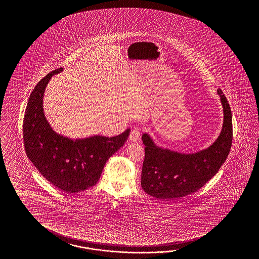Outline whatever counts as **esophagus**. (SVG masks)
Wrapping results in <instances>:
<instances>
[{
    "label": "esophagus",
    "instance_id": "1",
    "mask_svg": "<svg viewBox=\"0 0 259 259\" xmlns=\"http://www.w3.org/2000/svg\"><path fill=\"white\" fill-rule=\"evenodd\" d=\"M141 129L140 128H135L129 136V140L133 142H137V141H140L141 139Z\"/></svg>",
    "mask_w": 259,
    "mask_h": 259
}]
</instances>
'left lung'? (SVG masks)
I'll return each mask as SVG.
<instances>
[{"label": "left lung", "instance_id": "1", "mask_svg": "<svg viewBox=\"0 0 259 259\" xmlns=\"http://www.w3.org/2000/svg\"><path fill=\"white\" fill-rule=\"evenodd\" d=\"M224 112L222 131L207 149L196 154H181L157 147L148 134L142 135L145 157L141 172V187L157 198L177 199L188 196L219 172L225 162L233 141L232 111L226 97L219 89Z\"/></svg>", "mask_w": 259, "mask_h": 259}]
</instances>
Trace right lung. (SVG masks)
Masks as SVG:
<instances>
[{"label": "right lung", "mask_w": 259, "mask_h": 259, "mask_svg": "<svg viewBox=\"0 0 259 259\" xmlns=\"http://www.w3.org/2000/svg\"><path fill=\"white\" fill-rule=\"evenodd\" d=\"M47 74L33 89L24 113L23 134L25 153L42 177L66 193H78L94 186L106 161L129 137L127 129L116 137L94 136L73 141L58 135L45 117L42 98L51 77Z\"/></svg>", "instance_id": "1"}]
</instances>
